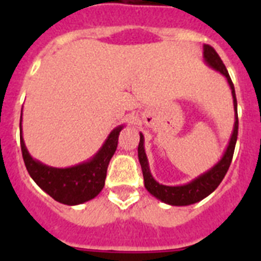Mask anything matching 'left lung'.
I'll return each mask as SVG.
<instances>
[{
  "label": "left lung",
  "instance_id": "obj_1",
  "mask_svg": "<svg viewBox=\"0 0 261 261\" xmlns=\"http://www.w3.org/2000/svg\"><path fill=\"white\" fill-rule=\"evenodd\" d=\"M204 61L212 69L220 71L221 74L225 75V78L227 80V84H229L230 89H231L235 121L229 145L226 147L222 158L213 167L209 168L208 171L201 174L200 176L195 177L190 183L183 184V186H165V184H159L150 172L146 153H145L144 135L140 133L138 159H140V165H141L142 174H144L145 188H146L147 192L150 193V195H153L154 197H156L162 202H166L168 205H175V206H186V205L201 201L202 199L211 195L217 187L220 186V183L222 181V179L225 177L226 172H227L230 167L232 154H234L235 144H237V138H238V107H237L238 105H237V96H235V89L231 78H230L229 73H227L225 64L222 62L221 57L218 56V53L214 50L213 47L208 44H204Z\"/></svg>",
  "mask_w": 261,
  "mask_h": 261
}]
</instances>
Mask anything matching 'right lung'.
<instances>
[{
  "label": "right lung",
  "mask_w": 261,
  "mask_h": 261,
  "mask_svg": "<svg viewBox=\"0 0 261 261\" xmlns=\"http://www.w3.org/2000/svg\"><path fill=\"white\" fill-rule=\"evenodd\" d=\"M20 149L30 176L45 193L65 205H78L93 200L105 187L107 167L116 151L119 135L124 125H119L108 135L102 147L93 158L71 167L57 168L47 166L32 158L22 136L20 114Z\"/></svg>",
  "instance_id": "right-lung-1"
}]
</instances>
